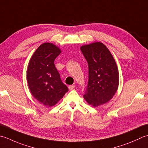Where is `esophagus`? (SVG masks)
I'll list each match as a JSON object with an SVG mask.
<instances>
[{
    "mask_svg": "<svg viewBox=\"0 0 148 148\" xmlns=\"http://www.w3.org/2000/svg\"><path fill=\"white\" fill-rule=\"evenodd\" d=\"M75 85H71V86H70L68 87V88L70 90H73L74 88H75Z\"/></svg>",
    "mask_w": 148,
    "mask_h": 148,
    "instance_id": "1",
    "label": "esophagus"
}]
</instances>
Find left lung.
<instances>
[{
  "label": "left lung",
  "mask_w": 148,
  "mask_h": 148,
  "mask_svg": "<svg viewBox=\"0 0 148 148\" xmlns=\"http://www.w3.org/2000/svg\"><path fill=\"white\" fill-rule=\"evenodd\" d=\"M89 66V80L84 98L92 107L106 103L116 94L119 71L109 50L101 42L80 47Z\"/></svg>",
  "instance_id": "1"
}]
</instances>
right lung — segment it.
Here are the masks:
<instances>
[{"label": "right lung", "instance_id": "1", "mask_svg": "<svg viewBox=\"0 0 148 148\" xmlns=\"http://www.w3.org/2000/svg\"><path fill=\"white\" fill-rule=\"evenodd\" d=\"M61 52L56 45L44 43L35 51L29 63L27 80L30 91L45 106L55 105L68 91L54 64Z\"/></svg>", "mask_w": 148, "mask_h": 148}]
</instances>
